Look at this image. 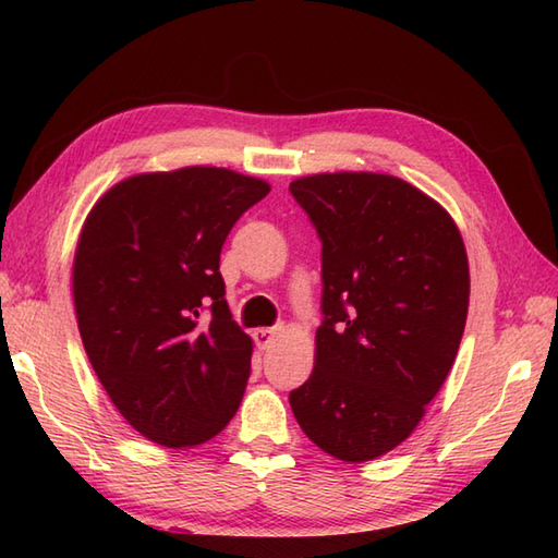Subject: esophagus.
Wrapping results in <instances>:
<instances>
[{
    "label": "esophagus",
    "instance_id": "esophagus-1",
    "mask_svg": "<svg viewBox=\"0 0 558 558\" xmlns=\"http://www.w3.org/2000/svg\"><path fill=\"white\" fill-rule=\"evenodd\" d=\"M272 338H276V328H256L254 330V342L258 350H268L272 345Z\"/></svg>",
    "mask_w": 558,
    "mask_h": 558
}]
</instances>
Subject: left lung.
<instances>
[{"mask_svg": "<svg viewBox=\"0 0 558 558\" xmlns=\"http://www.w3.org/2000/svg\"><path fill=\"white\" fill-rule=\"evenodd\" d=\"M290 194L322 240L316 362L290 393L302 432L364 462L405 441L453 366L470 270L448 213L390 174L302 177Z\"/></svg>", "mask_w": 558, "mask_h": 558, "instance_id": "8db88e82", "label": "left lung"}]
</instances>
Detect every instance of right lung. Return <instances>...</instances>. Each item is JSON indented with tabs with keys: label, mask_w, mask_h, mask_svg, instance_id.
<instances>
[{
	"label": "right lung",
	"mask_w": 558,
	"mask_h": 558,
	"mask_svg": "<svg viewBox=\"0 0 558 558\" xmlns=\"http://www.w3.org/2000/svg\"><path fill=\"white\" fill-rule=\"evenodd\" d=\"M270 186L225 168L136 174L83 225L74 304L83 348L122 417L168 448L225 429L252 338L225 302L220 252Z\"/></svg>",
	"instance_id": "1"
}]
</instances>
